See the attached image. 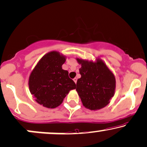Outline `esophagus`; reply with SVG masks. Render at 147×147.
<instances>
[{
	"label": "esophagus",
	"instance_id": "34e87169",
	"mask_svg": "<svg viewBox=\"0 0 147 147\" xmlns=\"http://www.w3.org/2000/svg\"><path fill=\"white\" fill-rule=\"evenodd\" d=\"M73 80H74V82H75V83L76 84V82H77V78H74Z\"/></svg>",
	"mask_w": 147,
	"mask_h": 147
}]
</instances>
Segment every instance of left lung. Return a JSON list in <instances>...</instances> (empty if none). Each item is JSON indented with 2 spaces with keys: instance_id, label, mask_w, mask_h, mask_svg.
Returning <instances> with one entry per match:
<instances>
[{
  "instance_id": "8db88e82",
  "label": "left lung",
  "mask_w": 147,
  "mask_h": 147,
  "mask_svg": "<svg viewBox=\"0 0 147 147\" xmlns=\"http://www.w3.org/2000/svg\"><path fill=\"white\" fill-rule=\"evenodd\" d=\"M76 60L81 65V78L77 80L76 91L83 106L90 110L106 107L115 94L113 74L100 58L95 63L80 58Z\"/></svg>"
}]
</instances>
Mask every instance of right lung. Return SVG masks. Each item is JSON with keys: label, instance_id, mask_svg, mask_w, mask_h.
<instances>
[{"label": "right lung", "instance_id": "obj_1", "mask_svg": "<svg viewBox=\"0 0 147 147\" xmlns=\"http://www.w3.org/2000/svg\"><path fill=\"white\" fill-rule=\"evenodd\" d=\"M66 57L58 51H51L39 60L31 73L29 88L35 100L47 108L53 109L62 104L76 84L69 72L62 68Z\"/></svg>", "mask_w": 147, "mask_h": 147}]
</instances>
